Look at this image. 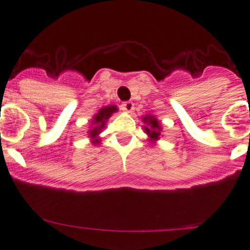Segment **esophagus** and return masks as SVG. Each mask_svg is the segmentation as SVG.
I'll use <instances>...</instances> for the list:
<instances>
[{
  "label": "esophagus",
  "instance_id": "34e87169",
  "mask_svg": "<svg viewBox=\"0 0 250 250\" xmlns=\"http://www.w3.org/2000/svg\"><path fill=\"white\" fill-rule=\"evenodd\" d=\"M133 105H135V104H133V103L131 102V101H126V102H124L122 104V109L124 110V112H126V113H131L133 110V108H135V107H133Z\"/></svg>",
  "mask_w": 250,
  "mask_h": 250
}]
</instances>
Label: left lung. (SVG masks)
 <instances>
[{"mask_svg":"<svg viewBox=\"0 0 250 250\" xmlns=\"http://www.w3.org/2000/svg\"><path fill=\"white\" fill-rule=\"evenodd\" d=\"M143 122H145V124H148L149 126H145V130L146 132H147V135L150 137V142H154L155 140H158L160 136V126H159V123H158V120L155 119L154 117H152V115H147V117L143 118Z\"/></svg>","mask_w":250,"mask_h":250,"instance_id":"obj_1","label":"left lung"}]
</instances>
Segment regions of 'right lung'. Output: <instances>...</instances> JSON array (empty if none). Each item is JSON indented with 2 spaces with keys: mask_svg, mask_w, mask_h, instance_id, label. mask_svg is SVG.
I'll list each match as a JSON object with an SVG mask.
<instances>
[{
  "mask_svg": "<svg viewBox=\"0 0 250 250\" xmlns=\"http://www.w3.org/2000/svg\"><path fill=\"white\" fill-rule=\"evenodd\" d=\"M114 112H117V107H114V105H110V107L102 108V109L98 112V114H96V117L93 118V120H92V125H93L92 130L88 131L91 137L92 138L97 137V135L100 133L101 128L104 127L105 120H107L108 118H109ZM93 142L97 143L98 140H95Z\"/></svg>",
  "mask_w": 250,
  "mask_h": 250,
  "instance_id": "1",
  "label": "right lung"
}]
</instances>
